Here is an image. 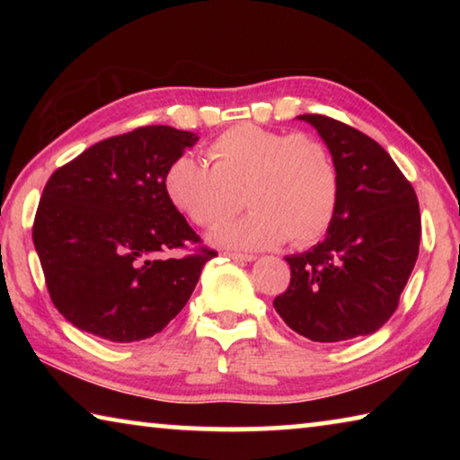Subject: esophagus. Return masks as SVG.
I'll list each match as a JSON object with an SVG mask.
<instances>
[{"instance_id":"obj_1","label":"esophagus","mask_w":460,"mask_h":460,"mask_svg":"<svg viewBox=\"0 0 460 460\" xmlns=\"http://www.w3.org/2000/svg\"><path fill=\"white\" fill-rule=\"evenodd\" d=\"M223 255H227L229 260H235V261H253L255 255L252 253H237V252H225Z\"/></svg>"}]
</instances>
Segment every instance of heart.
I'll use <instances>...</instances> for the list:
<instances>
[{
	"instance_id": "b5f03b06",
	"label": "heart",
	"mask_w": 460,
	"mask_h": 460,
	"mask_svg": "<svg viewBox=\"0 0 460 460\" xmlns=\"http://www.w3.org/2000/svg\"><path fill=\"white\" fill-rule=\"evenodd\" d=\"M208 166L189 154L170 162L164 190L182 215L205 229L253 208L215 241L266 249L290 241L306 247L329 231L339 205V170L323 139L310 134L237 123L207 147Z\"/></svg>"
}]
</instances>
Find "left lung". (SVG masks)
Instances as JSON below:
<instances>
[{"label":"left lung","mask_w":460,"mask_h":460,"mask_svg":"<svg viewBox=\"0 0 460 460\" xmlns=\"http://www.w3.org/2000/svg\"><path fill=\"white\" fill-rule=\"evenodd\" d=\"M298 119L329 146L339 205L321 243L286 258L290 286L276 296V313L316 342L371 334L395 313L418 260L422 221L414 186L363 131L326 115Z\"/></svg>","instance_id":"obj_1"}]
</instances>
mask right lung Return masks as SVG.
I'll return each instance as SVG.
<instances>
[{
  "label": "right lung",
  "instance_id": "1",
  "mask_svg": "<svg viewBox=\"0 0 460 460\" xmlns=\"http://www.w3.org/2000/svg\"><path fill=\"white\" fill-rule=\"evenodd\" d=\"M170 126L107 137L54 170L32 239L58 313L95 337H154L181 313L217 252L164 190L170 162L197 144ZM193 252L176 259V248Z\"/></svg>",
  "mask_w": 460,
  "mask_h": 460
}]
</instances>
